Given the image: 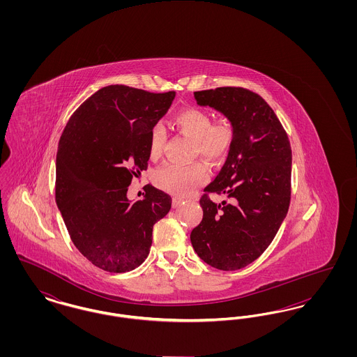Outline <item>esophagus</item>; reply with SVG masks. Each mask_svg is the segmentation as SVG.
Here are the masks:
<instances>
[{"label": "esophagus", "instance_id": "esophagus-1", "mask_svg": "<svg viewBox=\"0 0 357 357\" xmlns=\"http://www.w3.org/2000/svg\"><path fill=\"white\" fill-rule=\"evenodd\" d=\"M183 204V199L181 198H172V207H178L179 204Z\"/></svg>", "mask_w": 357, "mask_h": 357}]
</instances>
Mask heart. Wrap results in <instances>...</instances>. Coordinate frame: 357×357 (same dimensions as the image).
Wrapping results in <instances>:
<instances>
[{"mask_svg":"<svg viewBox=\"0 0 357 357\" xmlns=\"http://www.w3.org/2000/svg\"><path fill=\"white\" fill-rule=\"evenodd\" d=\"M174 128L194 142V153L207 163H218L227 155L233 140L234 127L227 119L213 123L211 115L201 108H186L172 119ZM167 134L163 126L156 124L150 135L149 153L153 160L162 156ZM207 181V171L202 165L166 163L153 174L155 185L174 195H188Z\"/></svg>","mask_w":357,"mask_h":357,"instance_id":"obj_1","label":"heart"}]
</instances>
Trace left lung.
Returning a JSON list of instances; mask_svg holds the SVG:
<instances>
[{
	"instance_id": "1",
	"label": "left lung",
	"mask_w": 357,
	"mask_h": 357,
	"mask_svg": "<svg viewBox=\"0 0 357 357\" xmlns=\"http://www.w3.org/2000/svg\"><path fill=\"white\" fill-rule=\"evenodd\" d=\"M194 98L229 119L234 140L220 174L204 188V218L190 239L210 266L237 271L266 250L288 214L290 143L271 105L246 88L198 91ZM211 192L228 201L214 204L208 198Z\"/></svg>"
}]
</instances>
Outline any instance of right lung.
Wrapping results in <instances>:
<instances>
[{
	"instance_id": "obj_1",
	"label": "right lung",
	"mask_w": 357,
	"mask_h": 357,
	"mask_svg": "<svg viewBox=\"0 0 357 357\" xmlns=\"http://www.w3.org/2000/svg\"><path fill=\"white\" fill-rule=\"evenodd\" d=\"M175 92L108 85L70 116L56 158V204L77 250L109 273L134 271L153 243V225L171 208L169 194L149 186L142 201L128 186L149 166L155 124Z\"/></svg>"
}]
</instances>
